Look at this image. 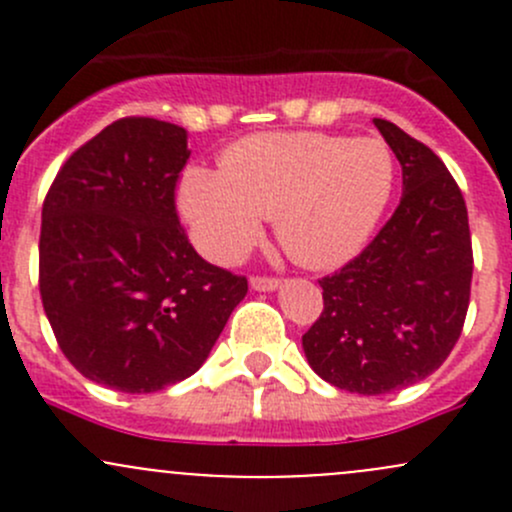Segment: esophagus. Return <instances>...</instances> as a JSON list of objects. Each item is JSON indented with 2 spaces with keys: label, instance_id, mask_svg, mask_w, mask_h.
Masks as SVG:
<instances>
[{
  "label": "esophagus",
  "instance_id": "34e87169",
  "mask_svg": "<svg viewBox=\"0 0 512 512\" xmlns=\"http://www.w3.org/2000/svg\"><path fill=\"white\" fill-rule=\"evenodd\" d=\"M250 285H252V289H257V292H272V289L280 287V280H277V277L255 275V277H250Z\"/></svg>",
  "mask_w": 512,
  "mask_h": 512
}]
</instances>
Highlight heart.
I'll list each match as a JSON object with an SVG mask.
<instances>
[{
	"label": "heart",
	"instance_id": "heart-1",
	"mask_svg": "<svg viewBox=\"0 0 512 512\" xmlns=\"http://www.w3.org/2000/svg\"><path fill=\"white\" fill-rule=\"evenodd\" d=\"M396 170L394 151L374 136L260 133L232 143L220 173L190 168L178 200L195 245L210 260L240 257L267 218L294 262L334 267L376 230L394 195Z\"/></svg>",
	"mask_w": 512,
	"mask_h": 512
}]
</instances>
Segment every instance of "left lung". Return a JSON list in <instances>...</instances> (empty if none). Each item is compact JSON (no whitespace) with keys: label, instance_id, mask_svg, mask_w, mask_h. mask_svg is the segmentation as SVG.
Here are the masks:
<instances>
[{"label":"left lung","instance_id":"1","mask_svg":"<svg viewBox=\"0 0 512 512\" xmlns=\"http://www.w3.org/2000/svg\"><path fill=\"white\" fill-rule=\"evenodd\" d=\"M374 126L399 158L404 195L379 235L319 280L324 309L302 337L324 381L364 396L416 384L448 359L473 277L468 210L453 175L391 121Z\"/></svg>","mask_w":512,"mask_h":512}]
</instances>
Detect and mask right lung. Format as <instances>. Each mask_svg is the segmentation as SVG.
<instances>
[{"mask_svg": "<svg viewBox=\"0 0 512 512\" xmlns=\"http://www.w3.org/2000/svg\"><path fill=\"white\" fill-rule=\"evenodd\" d=\"M188 158L185 128L121 118L71 153L41 208L39 292L56 342L86 379L123 394L195 374L247 294L180 225Z\"/></svg>", "mask_w": 512, "mask_h": 512, "instance_id": "obj_1", "label": "right lung"}]
</instances>
